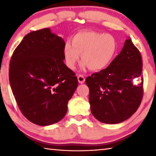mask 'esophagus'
I'll return each instance as SVG.
<instances>
[{
	"mask_svg": "<svg viewBox=\"0 0 156 156\" xmlns=\"http://www.w3.org/2000/svg\"><path fill=\"white\" fill-rule=\"evenodd\" d=\"M78 80L79 82V83L83 84L84 83V81H85V78H84L83 75H79L78 76Z\"/></svg>",
	"mask_w": 156,
	"mask_h": 156,
	"instance_id": "34e87169",
	"label": "esophagus"
}]
</instances>
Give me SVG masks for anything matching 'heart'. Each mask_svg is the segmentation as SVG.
Returning a JSON list of instances; mask_svg holds the SVG:
<instances>
[{"label":"heart","mask_w":156,"mask_h":156,"mask_svg":"<svg viewBox=\"0 0 156 156\" xmlns=\"http://www.w3.org/2000/svg\"><path fill=\"white\" fill-rule=\"evenodd\" d=\"M117 42L109 34L95 31H81L72 38V44L67 42L63 49L66 65L74 69L82 55V68L88 67L94 72L107 67L117 51Z\"/></svg>","instance_id":"b5f03b06"}]
</instances>
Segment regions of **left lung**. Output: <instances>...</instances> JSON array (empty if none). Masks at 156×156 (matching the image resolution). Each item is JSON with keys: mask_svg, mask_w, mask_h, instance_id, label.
Segmentation results:
<instances>
[{"mask_svg": "<svg viewBox=\"0 0 156 156\" xmlns=\"http://www.w3.org/2000/svg\"><path fill=\"white\" fill-rule=\"evenodd\" d=\"M142 61L130 38L108 67L87 78L91 113L100 122L117 124L138 109L143 95ZM141 83L133 84L137 79Z\"/></svg>", "mask_w": 156, "mask_h": 156, "instance_id": "8db88e82", "label": "left lung"}]
</instances>
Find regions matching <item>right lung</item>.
Here are the masks:
<instances>
[{"label":"right lung","mask_w":156,"mask_h":156,"mask_svg":"<svg viewBox=\"0 0 156 156\" xmlns=\"http://www.w3.org/2000/svg\"><path fill=\"white\" fill-rule=\"evenodd\" d=\"M65 43L49 28L27 34L14 50L9 79L18 107L34 124L61 120L78 82L63 62Z\"/></svg>","instance_id":"add662e5"}]
</instances>
